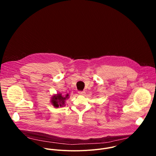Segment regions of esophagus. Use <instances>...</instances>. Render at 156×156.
Returning <instances> with one entry per match:
<instances>
[{"label": "esophagus", "instance_id": "obj_1", "mask_svg": "<svg viewBox=\"0 0 156 156\" xmlns=\"http://www.w3.org/2000/svg\"><path fill=\"white\" fill-rule=\"evenodd\" d=\"M78 93L79 94H81V95H83V94H84L85 93V92L84 91H79Z\"/></svg>", "mask_w": 156, "mask_h": 156}]
</instances>
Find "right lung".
<instances>
[{
	"mask_svg": "<svg viewBox=\"0 0 156 156\" xmlns=\"http://www.w3.org/2000/svg\"><path fill=\"white\" fill-rule=\"evenodd\" d=\"M69 98V94H66L65 97L62 96L61 94H58L55 95L52 98L51 102L52 105L55 107H58L59 106H63L65 104V100Z\"/></svg>",
	"mask_w": 156,
	"mask_h": 156,
	"instance_id": "add662e5",
	"label": "right lung"
}]
</instances>
